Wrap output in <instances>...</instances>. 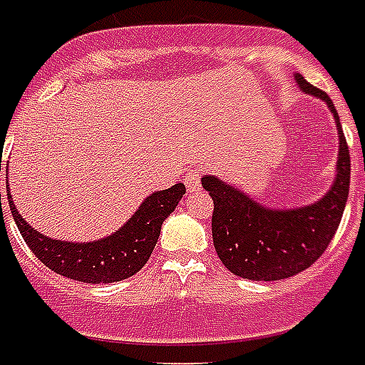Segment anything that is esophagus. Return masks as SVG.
Wrapping results in <instances>:
<instances>
[{
    "instance_id": "obj_1",
    "label": "esophagus",
    "mask_w": 365,
    "mask_h": 365,
    "mask_svg": "<svg viewBox=\"0 0 365 365\" xmlns=\"http://www.w3.org/2000/svg\"><path fill=\"white\" fill-rule=\"evenodd\" d=\"M185 187H187V193H195V191H199L201 189V176H199V172L197 170H189L185 174Z\"/></svg>"
}]
</instances>
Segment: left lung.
Segmentation results:
<instances>
[{
  "label": "left lung",
  "mask_w": 365,
  "mask_h": 365,
  "mask_svg": "<svg viewBox=\"0 0 365 365\" xmlns=\"http://www.w3.org/2000/svg\"><path fill=\"white\" fill-rule=\"evenodd\" d=\"M299 90L325 103L339 135L337 164L331 187L318 201L300 207H268L235 183L202 174L201 183L214 201L212 241L232 274L250 282H277L318 260L337 232L350 187V155L337 108L327 93L293 72Z\"/></svg>",
  "instance_id": "8db88e82"
}]
</instances>
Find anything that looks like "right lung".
I'll return each mask as SVG.
<instances>
[{"mask_svg": "<svg viewBox=\"0 0 365 365\" xmlns=\"http://www.w3.org/2000/svg\"><path fill=\"white\" fill-rule=\"evenodd\" d=\"M183 195H185L183 183H176L170 189H163V191H153L143 199L138 210L110 235L96 241L78 243V241L53 239L34 230L16 210L15 201L7 187L11 212L30 250L55 274L82 283H115L138 274L151 257L160 235L163 222L174 212Z\"/></svg>", "mask_w": 365, "mask_h": 365, "instance_id": "obj_1", "label": "right lung"}]
</instances>
